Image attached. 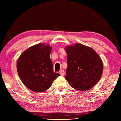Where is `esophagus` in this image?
<instances>
[{
    "label": "esophagus",
    "mask_w": 121,
    "mask_h": 121,
    "mask_svg": "<svg viewBox=\"0 0 121 121\" xmlns=\"http://www.w3.org/2000/svg\"><path fill=\"white\" fill-rule=\"evenodd\" d=\"M60 74H61V76H64V74H65L64 70H60Z\"/></svg>",
    "instance_id": "34e87169"
}]
</instances>
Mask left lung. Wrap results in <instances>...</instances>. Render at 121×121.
<instances>
[{"label": "left lung", "mask_w": 121, "mask_h": 121, "mask_svg": "<svg viewBox=\"0 0 121 121\" xmlns=\"http://www.w3.org/2000/svg\"><path fill=\"white\" fill-rule=\"evenodd\" d=\"M64 49L68 62L65 79L75 89H91L102 76L104 65L101 57L93 48L80 43Z\"/></svg>", "instance_id": "1"}]
</instances>
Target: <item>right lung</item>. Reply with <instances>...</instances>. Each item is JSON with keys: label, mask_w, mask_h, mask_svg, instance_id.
Wrapping results in <instances>:
<instances>
[{"label": "right lung", "mask_w": 121, "mask_h": 121, "mask_svg": "<svg viewBox=\"0 0 121 121\" xmlns=\"http://www.w3.org/2000/svg\"><path fill=\"white\" fill-rule=\"evenodd\" d=\"M51 51L49 45L40 43L28 48L18 58L16 68L21 81L34 92L47 91L60 76L53 72Z\"/></svg>", "instance_id": "obj_1"}]
</instances>
